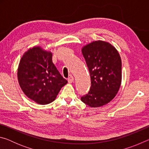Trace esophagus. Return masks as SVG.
Returning a JSON list of instances; mask_svg holds the SVG:
<instances>
[{"instance_id":"esophagus-1","label":"esophagus","mask_w":149,"mask_h":149,"mask_svg":"<svg viewBox=\"0 0 149 149\" xmlns=\"http://www.w3.org/2000/svg\"><path fill=\"white\" fill-rule=\"evenodd\" d=\"M68 83L70 84H72V83L74 82V78L73 76H70V77H68Z\"/></svg>"}]
</instances>
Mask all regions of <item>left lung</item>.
I'll use <instances>...</instances> for the list:
<instances>
[{
    "instance_id": "left-lung-1",
    "label": "left lung",
    "mask_w": 149,
    "mask_h": 149,
    "mask_svg": "<svg viewBox=\"0 0 149 149\" xmlns=\"http://www.w3.org/2000/svg\"><path fill=\"white\" fill-rule=\"evenodd\" d=\"M81 52L89 70L91 86L81 100L90 107H102L114 99L120 88V55L110 42L100 40L85 45Z\"/></svg>"
}]
</instances>
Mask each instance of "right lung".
Listing matches in <instances>:
<instances>
[{
    "label": "right lung",
    "mask_w": 149,
    "mask_h": 149,
    "mask_svg": "<svg viewBox=\"0 0 149 149\" xmlns=\"http://www.w3.org/2000/svg\"><path fill=\"white\" fill-rule=\"evenodd\" d=\"M52 56L50 51L34 47L25 52L18 65L17 79L22 91L39 104L53 102L68 83L52 63Z\"/></svg>",
    "instance_id": "right-lung-1"
}]
</instances>
